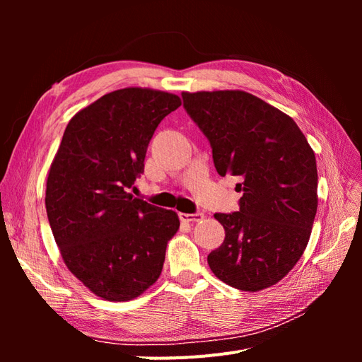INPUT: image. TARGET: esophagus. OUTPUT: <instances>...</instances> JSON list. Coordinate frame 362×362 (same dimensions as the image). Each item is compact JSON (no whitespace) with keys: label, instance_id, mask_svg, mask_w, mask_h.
Instances as JSON below:
<instances>
[{"label":"esophagus","instance_id":"obj_1","mask_svg":"<svg viewBox=\"0 0 362 362\" xmlns=\"http://www.w3.org/2000/svg\"><path fill=\"white\" fill-rule=\"evenodd\" d=\"M180 218L181 222H198L201 218H204V214L202 213H193V214L180 213Z\"/></svg>","mask_w":362,"mask_h":362}]
</instances>
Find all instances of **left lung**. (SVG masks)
<instances>
[{"instance_id": "1", "label": "left lung", "mask_w": 362, "mask_h": 362, "mask_svg": "<svg viewBox=\"0 0 362 362\" xmlns=\"http://www.w3.org/2000/svg\"><path fill=\"white\" fill-rule=\"evenodd\" d=\"M184 108L213 149L217 173L238 177V211L216 213L223 243L214 275L243 291L281 281L308 245L317 213L315 156L294 120L242 90L182 92Z\"/></svg>"}]
</instances>
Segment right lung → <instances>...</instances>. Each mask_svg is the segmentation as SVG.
<instances>
[{"mask_svg": "<svg viewBox=\"0 0 362 362\" xmlns=\"http://www.w3.org/2000/svg\"><path fill=\"white\" fill-rule=\"evenodd\" d=\"M180 105L177 95L141 87L107 93L69 120L51 164L52 235L64 264L105 300H131L149 288L180 228L177 213L128 193L154 131Z\"/></svg>", "mask_w": 362, "mask_h": 362, "instance_id": "add662e5", "label": "right lung"}]
</instances>
